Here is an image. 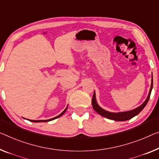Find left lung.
Masks as SVG:
<instances>
[{"label":"left lung","mask_w":159,"mask_h":159,"mask_svg":"<svg viewBox=\"0 0 159 159\" xmlns=\"http://www.w3.org/2000/svg\"><path fill=\"white\" fill-rule=\"evenodd\" d=\"M152 89H153V78L152 79H151L150 91H149L148 96L147 97V98H146V100L144 101V103L142 104L141 106H139V107L129 111H125V112H120V113H111V112H108V111L103 110V108H101L100 106L98 105V103L96 102V94H95V92L93 93V98H92V106H93V109L96 111L98 114H100L103 117L108 118V119H111V120H116V121H124V120H129L133 117L136 116V115H138L139 113L143 109L144 107L146 106V104H147L149 98H150V96H151V91H152Z\"/></svg>","instance_id":"left-lung-1"}]
</instances>
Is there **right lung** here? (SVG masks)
Listing matches in <instances>:
<instances>
[{
	"label": "right lung",
	"instance_id": "1",
	"mask_svg": "<svg viewBox=\"0 0 159 159\" xmlns=\"http://www.w3.org/2000/svg\"><path fill=\"white\" fill-rule=\"evenodd\" d=\"M66 110H67V108H66V109L63 111L62 113H61L60 115H58V116H56V117H55V118H51V119H48V120H29L30 121H32V122H36V123H38V122H47V121H50V120H54V119H56V118H59V117H61V116L62 115H63V113H64L66 111Z\"/></svg>",
	"mask_w": 159,
	"mask_h": 159
}]
</instances>
